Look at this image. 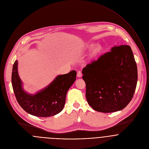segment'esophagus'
<instances>
[{"instance_id": "esophagus-1", "label": "esophagus", "mask_w": 149, "mask_h": 149, "mask_svg": "<svg viewBox=\"0 0 149 149\" xmlns=\"http://www.w3.org/2000/svg\"><path fill=\"white\" fill-rule=\"evenodd\" d=\"M77 76L78 77H81L82 76V73L80 71H78Z\"/></svg>"}]
</instances>
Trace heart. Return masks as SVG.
I'll return each instance as SVG.
<instances>
[{
	"mask_svg": "<svg viewBox=\"0 0 149 149\" xmlns=\"http://www.w3.org/2000/svg\"><path fill=\"white\" fill-rule=\"evenodd\" d=\"M85 50L90 51V57L91 59L97 58L102 52V47L99 45L94 46L93 44H87L85 46Z\"/></svg>",
	"mask_w": 149,
	"mask_h": 149,
	"instance_id": "1",
	"label": "heart"
}]
</instances>
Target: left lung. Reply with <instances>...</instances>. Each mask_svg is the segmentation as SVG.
<instances>
[{"mask_svg":"<svg viewBox=\"0 0 149 149\" xmlns=\"http://www.w3.org/2000/svg\"><path fill=\"white\" fill-rule=\"evenodd\" d=\"M86 96L95 110L112 113L125 108L135 93L138 69L130 46H114L83 69Z\"/></svg>","mask_w":149,"mask_h":149,"instance_id":"obj_1","label":"left lung"}]
</instances>
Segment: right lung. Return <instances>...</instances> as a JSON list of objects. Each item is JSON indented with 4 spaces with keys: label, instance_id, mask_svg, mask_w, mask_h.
<instances>
[{
    "label": "right lung",
    "instance_id": "add662e5",
    "mask_svg": "<svg viewBox=\"0 0 149 149\" xmlns=\"http://www.w3.org/2000/svg\"><path fill=\"white\" fill-rule=\"evenodd\" d=\"M76 72L58 75L45 88L35 94L26 93L18 72V61L13 66L11 83L16 99L28 113L40 117H47L60 113L65 105L68 91L74 83Z\"/></svg>",
    "mask_w": 149,
    "mask_h": 149
}]
</instances>
